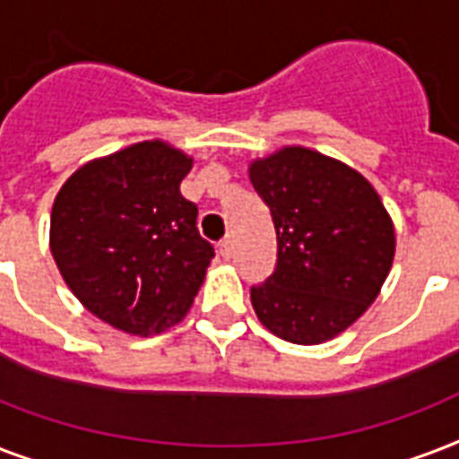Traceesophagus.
Segmentation results:
<instances>
[{
  "instance_id": "1",
  "label": "esophagus",
  "mask_w": 459,
  "mask_h": 459,
  "mask_svg": "<svg viewBox=\"0 0 459 459\" xmlns=\"http://www.w3.org/2000/svg\"><path fill=\"white\" fill-rule=\"evenodd\" d=\"M218 251H220V255L225 258V261H227V258H232V251H234V248H232V239L227 237V239L220 241V244H218Z\"/></svg>"
}]
</instances>
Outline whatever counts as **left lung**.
Returning <instances> with one entry per match:
<instances>
[{"label":"left lung","mask_w":459,"mask_h":459,"mask_svg":"<svg viewBox=\"0 0 459 459\" xmlns=\"http://www.w3.org/2000/svg\"><path fill=\"white\" fill-rule=\"evenodd\" d=\"M248 179L270 208L278 263L251 287L258 321L294 344H321L374 304L395 255V227L368 181L340 160L285 145Z\"/></svg>","instance_id":"8db88e82"}]
</instances>
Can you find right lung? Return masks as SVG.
Returning <instances> with one entry per match:
<instances>
[{
  "label": "right lung",
  "mask_w": 459,
  "mask_h": 459,
  "mask_svg": "<svg viewBox=\"0 0 459 459\" xmlns=\"http://www.w3.org/2000/svg\"><path fill=\"white\" fill-rule=\"evenodd\" d=\"M194 160L143 141L78 167L52 205L49 248L64 282L100 321L131 335L179 323L215 255L181 196Z\"/></svg>",
  "instance_id": "obj_1"
}]
</instances>
